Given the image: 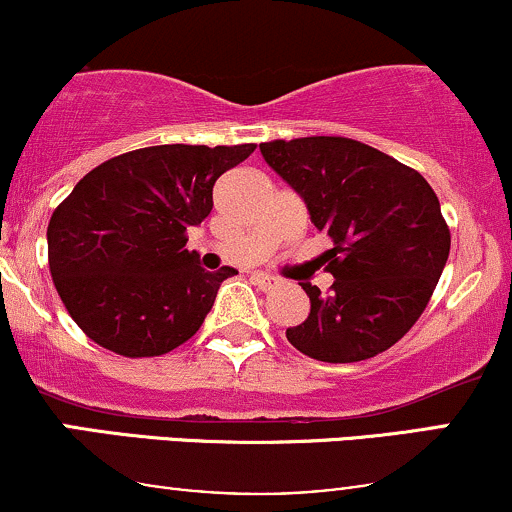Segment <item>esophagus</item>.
Segmentation results:
<instances>
[{
    "instance_id": "esophagus-1",
    "label": "esophagus",
    "mask_w": 512,
    "mask_h": 512,
    "mask_svg": "<svg viewBox=\"0 0 512 512\" xmlns=\"http://www.w3.org/2000/svg\"><path fill=\"white\" fill-rule=\"evenodd\" d=\"M252 281H255V284L260 286L262 291L276 289V286H279V279H276V276H272V274H267V272H257V274H252Z\"/></svg>"
}]
</instances>
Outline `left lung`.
<instances>
[{
  "mask_svg": "<svg viewBox=\"0 0 512 512\" xmlns=\"http://www.w3.org/2000/svg\"><path fill=\"white\" fill-rule=\"evenodd\" d=\"M260 151L332 240V291L301 284L310 313L286 339L325 363L383 354L424 313L448 262L450 231L436 192L414 168L354 139H279Z\"/></svg>",
  "mask_w": 512,
  "mask_h": 512,
  "instance_id": "obj_1",
  "label": "left lung"
}]
</instances>
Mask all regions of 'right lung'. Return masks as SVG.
<instances>
[{"mask_svg":"<svg viewBox=\"0 0 512 512\" xmlns=\"http://www.w3.org/2000/svg\"><path fill=\"white\" fill-rule=\"evenodd\" d=\"M255 144H163L115 156L76 182L48 226L64 308L120 356H161L195 334L233 267L207 272L185 231L214 207L216 180Z\"/></svg>","mask_w":512,"mask_h":512,"instance_id":"right-lung-1","label":"right lung"}]
</instances>
